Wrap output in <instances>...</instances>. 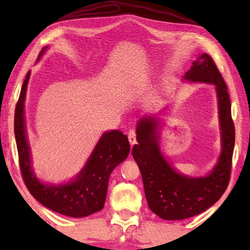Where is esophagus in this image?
<instances>
[{"mask_svg":"<svg viewBox=\"0 0 250 250\" xmlns=\"http://www.w3.org/2000/svg\"><path fill=\"white\" fill-rule=\"evenodd\" d=\"M128 138H129V142L131 146H133L135 142H137V133H135V130L131 129L128 132Z\"/></svg>","mask_w":250,"mask_h":250,"instance_id":"esophagus-1","label":"esophagus"}]
</instances>
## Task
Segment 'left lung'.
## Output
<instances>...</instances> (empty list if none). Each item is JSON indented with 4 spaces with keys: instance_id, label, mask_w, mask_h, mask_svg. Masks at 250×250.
I'll list each match as a JSON object with an SVG mask.
<instances>
[{
    "instance_id": "left-lung-1",
    "label": "left lung",
    "mask_w": 250,
    "mask_h": 250,
    "mask_svg": "<svg viewBox=\"0 0 250 250\" xmlns=\"http://www.w3.org/2000/svg\"><path fill=\"white\" fill-rule=\"evenodd\" d=\"M184 78L188 82L215 86L222 132V153L208 175H183L176 172L161 153L156 118L139 120L138 145L133 146L132 156L140 168L147 205L153 213L167 221L195 216L209 208L222 197L229 183L235 146V126L231 119L229 95L213 58L208 54H202L193 62Z\"/></svg>"
}]
</instances>
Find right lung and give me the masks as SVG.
Masks as SVG:
<instances>
[{
	"instance_id": "add662e5",
	"label": "right lung",
	"mask_w": 250,
	"mask_h": 250,
	"mask_svg": "<svg viewBox=\"0 0 250 250\" xmlns=\"http://www.w3.org/2000/svg\"><path fill=\"white\" fill-rule=\"evenodd\" d=\"M47 47H44L37 61ZM31 71L25 78L15 108L14 132L21 173L29 193L42 205L70 217H84L104 208L110 174L130 152L128 137L119 130L104 132L99 139L86 166L76 179L67 184L48 185L37 179L32 170L31 150L24 118V101Z\"/></svg>"
}]
</instances>
